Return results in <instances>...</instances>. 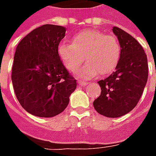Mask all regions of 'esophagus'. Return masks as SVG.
<instances>
[{"label": "esophagus", "mask_w": 156, "mask_h": 156, "mask_svg": "<svg viewBox=\"0 0 156 156\" xmlns=\"http://www.w3.org/2000/svg\"><path fill=\"white\" fill-rule=\"evenodd\" d=\"M78 85H80V86H86V85L88 84V82H83V81H78Z\"/></svg>", "instance_id": "34e87169"}]
</instances>
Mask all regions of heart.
Here are the masks:
<instances>
[{"label": "heart", "mask_w": 156, "mask_h": 156, "mask_svg": "<svg viewBox=\"0 0 156 156\" xmlns=\"http://www.w3.org/2000/svg\"><path fill=\"white\" fill-rule=\"evenodd\" d=\"M73 44L62 42L58 54L69 71L75 72L84 60L86 64L77 72L83 79L95 78L100 73L105 76L115 70L119 58L121 48L115 36L105 35L97 30H83L72 37Z\"/></svg>", "instance_id": "heart-1"}]
</instances>
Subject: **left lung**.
Wrapping results in <instances>:
<instances>
[{"label":"left lung","instance_id":"8db88e82","mask_svg":"<svg viewBox=\"0 0 156 156\" xmlns=\"http://www.w3.org/2000/svg\"><path fill=\"white\" fill-rule=\"evenodd\" d=\"M112 30L120 44V58L115 71L98 82L101 94L94 101V107L105 117L118 118L137 105L148 79V61L136 39L117 27Z\"/></svg>","mask_w":156,"mask_h":156}]
</instances>
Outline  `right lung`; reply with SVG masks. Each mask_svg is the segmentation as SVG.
<instances>
[{
    "label": "right lung",
    "instance_id": "add662e5",
    "mask_svg": "<svg viewBox=\"0 0 156 156\" xmlns=\"http://www.w3.org/2000/svg\"><path fill=\"white\" fill-rule=\"evenodd\" d=\"M66 28L39 27L22 39L16 48L12 81L20 105L37 117H54L67 108L77 83L62 64L58 45Z\"/></svg>",
    "mask_w": 156,
    "mask_h": 156
}]
</instances>
